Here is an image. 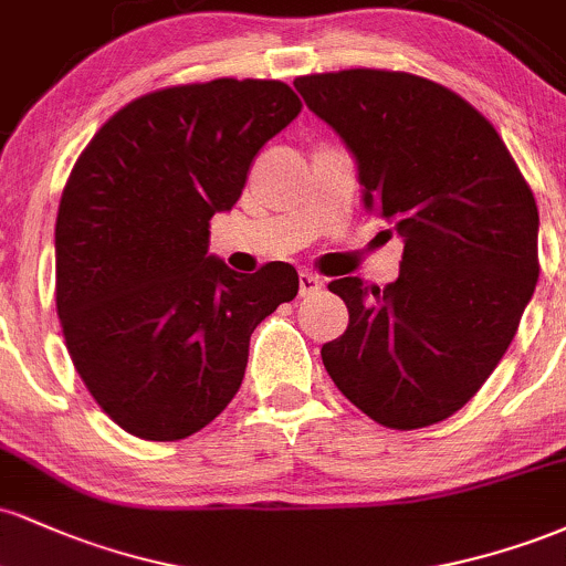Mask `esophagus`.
Returning <instances> with one entry per match:
<instances>
[{
    "mask_svg": "<svg viewBox=\"0 0 566 566\" xmlns=\"http://www.w3.org/2000/svg\"><path fill=\"white\" fill-rule=\"evenodd\" d=\"M297 287H301V295H311V292L322 290V279L308 274V271H301V274H297Z\"/></svg>",
    "mask_w": 566,
    "mask_h": 566,
    "instance_id": "34e87169",
    "label": "esophagus"
}]
</instances>
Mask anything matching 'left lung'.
I'll return each instance as SVG.
<instances>
[{
	"label": "left lung",
	"instance_id": "1",
	"mask_svg": "<svg viewBox=\"0 0 566 566\" xmlns=\"http://www.w3.org/2000/svg\"><path fill=\"white\" fill-rule=\"evenodd\" d=\"M305 106L359 161L365 210L405 239L399 279L329 282L346 333L329 378L375 423L415 431L476 396L535 292L537 205L497 129L465 97L407 71L297 76Z\"/></svg>",
	"mask_w": 566,
	"mask_h": 566
}]
</instances>
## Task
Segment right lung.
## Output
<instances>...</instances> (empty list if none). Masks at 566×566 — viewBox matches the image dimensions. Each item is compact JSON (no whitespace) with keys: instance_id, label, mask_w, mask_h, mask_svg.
<instances>
[{"instance_id":"right-lung-1","label":"right lung","mask_w":566,"mask_h":566,"mask_svg":"<svg viewBox=\"0 0 566 566\" xmlns=\"http://www.w3.org/2000/svg\"><path fill=\"white\" fill-rule=\"evenodd\" d=\"M279 80L175 84L122 106L76 159L55 220V305L97 407L148 441L191 437L244 380L250 335L297 295L290 263L233 274L210 220L301 114Z\"/></svg>"}]
</instances>
